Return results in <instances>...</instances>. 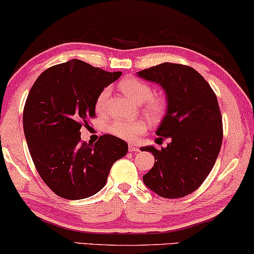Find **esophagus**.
Returning <instances> with one entry per match:
<instances>
[{"label":"esophagus","instance_id":"obj_1","mask_svg":"<svg viewBox=\"0 0 254 254\" xmlns=\"http://www.w3.org/2000/svg\"><path fill=\"white\" fill-rule=\"evenodd\" d=\"M128 151L130 153H134V151H139V148L133 145H128Z\"/></svg>","mask_w":254,"mask_h":254}]
</instances>
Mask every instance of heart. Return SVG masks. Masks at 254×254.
<instances>
[{
  "label": "heart",
  "mask_w": 254,
  "mask_h": 254,
  "mask_svg": "<svg viewBox=\"0 0 254 254\" xmlns=\"http://www.w3.org/2000/svg\"><path fill=\"white\" fill-rule=\"evenodd\" d=\"M120 89L134 103L142 105V111L153 121H158L164 116L168 103L163 96H154V90L148 83L135 77H127L120 82ZM109 96V89H104L96 101V109L104 112L106 101ZM108 132L124 140H133L147 130L146 123L141 120L126 121L114 120L108 124Z\"/></svg>",
  "instance_id": "1"
}]
</instances>
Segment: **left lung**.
Wrapping results in <instances>:
<instances>
[{
    "label": "left lung",
    "mask_w": 254,
    "mask_h": 254,
    "mask_svg": "<svg viewBox=\"0 0 254 254\" xmlns=\"http://www.w3.org/2000/svg\"><path fill=\"white\" fill-rule=\"evenodd\" d=\"M137 74L164 90L168 108L156 134L171 139L160 150L142 147L155 157L142 180L161 197H184L203 184L220 151L222 117L217 96L205 78L186 65L163 63Z\"/></svg>",
    "instance_id": "8db88e82"
}]
</instances>
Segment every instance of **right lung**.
<instances>
[{"mask_svg":"<svg viewBox=\"0 0 254 254\" xmlns=\"http://www.w3.org/2000/svg\"><path fill=\"white\" fill-rule=\"evenodd\" d=\"M121 75L71 59L45 69L29 91L22 114L26 141L39 175L60 197L94 195L127 153V143L115 135L86 143L79 132L96 116L99 93Z\"/></svg>","mask_w":254,"mask_h":254,"instance_id":"right-lung-1","label":"right lung"}]
</instances>
